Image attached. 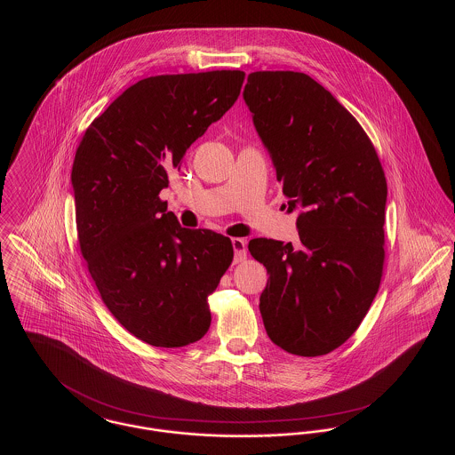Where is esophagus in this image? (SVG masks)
<instances>
[{
  "label": "esophagus",
  "mask_w": 455,
  "mask_h": 455,
  "mask_svg": "<svg viewBox=\"0 0 455 455\" xmlns=\"http://www.w3.org/2000/svg\"><path fill=\"white\" fill-rule=\"evenodd\" d=\"M232 245L235 252V258H234L235 264L247 259V242L243 238H232Z\"/></svg>",
  "instance_id": "1"
}]
</instances>
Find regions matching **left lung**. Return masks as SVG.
Wrapping results in <instances>:
<instances>
[{"label": "left lung", "mask_w": 455, "mask_h": 455, "mask_svg": "<svg viewBox=\"0 0 455 455\" xmlns=\"http://www.w3.org/2000/svg\"><path fill=\"white\" fill-rule=\"evenodd\" d=\"M243 100L271 153L288 212L300 210L297 245L249 242L269 273L262 323L269 339L291 355H327L358 329L379 291L386 173L360 123L308 75L254 71Z\"/></svg>", "instance_id": "1"}]
</instances>
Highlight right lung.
<instances>
[{
	"instance_id": "add662e5",
	"label": "right lung",
	"mask_w": 455,
	"mask_h": 455,
	"mask_svg": "<svg viewBox=\"0 0 455 455\" xmlns=\"http://www.w3.org/2000/svg\"><path fill=\"white\" fill-rule=\"evenodd\" d=\"M243 78L217 69L140 80L92 121L76 148L82 256L110 314L152 347H188L208 332V297L234 259L230 238L182 228L160 191L235 104Z\"/></svg>"
}]
</instances>
